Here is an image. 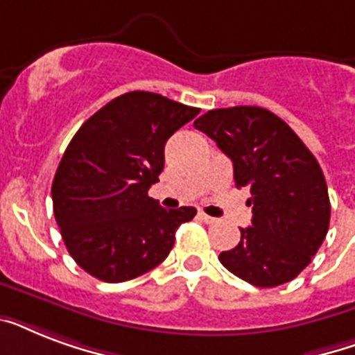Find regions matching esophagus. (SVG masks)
I'll use <instances>...</instances> for the list:
<instances>
[{
    "label": "esophagus",
    "instance_id": "obj_1",
    "mask_svg": "<svg viewBox=\"0 0 355 355\" xmlns=\"http://www.w3.org/2000/svg\"><path fill=\"white\" fill-rule=\"evenodd\" d=\"M199 219L200 221H205L206 225H214V223H217L216 217L208 216V214H205V211H199Z\"/></svg>",
    "mask_w": 355,
    "mask_h": 355
}]
</instances>
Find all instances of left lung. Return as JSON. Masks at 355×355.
I'll list each match as a JSON object with an SVG mask.
<instances>
[{"label":"left lung","mask_w":355,"mask_h":355,"mask_svg":"<svg viewBox=\"0 0 355 355\" xmlns=\"http://www.w3.org/2000/svg\"><path fill=\"white\" fill-rule=\"evenodd\" d=\"M193 127L232 160L237 188H250L252 225L241 228V241L219 254V261L256 287L297 278L330 227L328 186L317 158L267 108H217Z\"/></svg>","instance_id":"left-lung-1"}]
</instances>
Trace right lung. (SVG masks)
<instances>
[{"instance_id":"add662e5","label":"right lung","mask_w":355,"mask_h":355,"mask_svg":"<svg viewBox=\"0 0 355 355\" xmlns=\"http://www.w3.org/2000/svg\"><path fill=\"white\" fill-rule=\"evenodd\" d=\"M153 92H128L77 130L51 186L53 211L69 256L108 284L155 269L175 232L197 214L166 210L147 191L164 169V147L199 114Z\"/></svg>"}]
</instances>
